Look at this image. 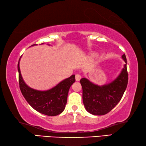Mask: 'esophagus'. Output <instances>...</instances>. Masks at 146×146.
Masks as SVG:
<instances>
[{
    "label": "esophagus",
    "mask_w": 146,
    "mask_h": 146,
    "mask_svg": "<svg viewBox=\"0 0 146 146\" xmlns=\"http://www.w3.org/2000/svg\"><path fill=\"white\" fill-rule=\"evenodd\" d=\"M81 78V76L80 74H76V81H79Z\"/></svg>",
    "instance_id": "1"
}]
</instances>
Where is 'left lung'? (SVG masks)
<instances>
[{
    "instance_id": "obj_1",
    "label": "left lung",
    "mask_w": 146,
    "mask_h": 146,
    "mask_svg": "<svg viewBox=\"0 0 146 146\" xmlns=\"http://www.w3.org/2000/svg\"><path fill=\"white\" fill-rule=\"evenodd\" d=\"M122 58L126 64L118 77L111 83L99 86L86 78H82L80 80L83 88L84 106L90 113L96 115H105L121 101L128 81L127 60L124 54Z\"/></svg>"
}]
</instances>
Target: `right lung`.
I'll return each mask as SVG.
<instances>
[{"label": "right lung", "instance_id": "1", "mask_svg": "<svg viewBox=\"0 0 146 146\" xmlns=\"http://www.w3.org/2000/svg\"><path fill=\"white\" fill-rule=\"evenodd\" d=\"M19 61L18 71L20 89L30 106L35 110L48 116H56L62 113L67 101L69 89L76 81L75 75H72L49 90H37L30 88L24 82L20 72Z\"/></svg>", "mask_w": 146, "mask_h": 146}]
</instances>
